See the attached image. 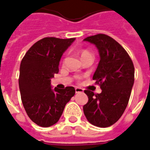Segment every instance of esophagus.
<instances>
[{
    "label": "esophagus",
    "instance_id": "1",
    "mask_svg": "<svg viewBox=\"0 0 150 150\" xmlns=\"http://www.w3.org/2000/svg\"><path fill=\"white\" fill-rule=\"evenodd\" d=\"M75 91H76V93H81V92H83V90L82 88H79V87H76V88H75Z\"/></svg>",
    "mask_w": 150,
    "mask_h": 150
}]
</instances>
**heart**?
I'll return each instance as SVG.
<instances>
[{
    "instance_id": "1",
    "label": "heart",
    "mask_w": 150,
    "mask_h": 150,
    "mask_svg": "<svg viewBox=\"0 0 150 150\" xmlns=\"http://www.w3.org/2000/svg\"><path fill=\"white\" fill-rule=\"evenodd\" d=\"M90 54V53H89L88 51H85V50H83V51H82V52H81V57H82V56H83V55H85V54Z\"/></svg>"
}]
</instances>
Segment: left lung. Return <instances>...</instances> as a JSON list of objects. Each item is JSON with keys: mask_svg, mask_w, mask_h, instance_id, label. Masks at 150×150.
Instances as JSON below:
<instances>
[{"mask_svg": "<svg viewBox=\"0 0 150 150\" xmlns=\"http://www.w3.org/2000/svg\"><path fill=\"white\" fill-rule=\"evenodd\" d=\"M83 41L93 44L98 51L100 61L93 80L100 85L102 92L85 90L88 102L83 106L89 123L107 127L117 122L127 107L134 81V68L125 48L105 34H97Z\"/></svg>", "mask_w": 150, "mask_h": 150, "instance_id": "8db88e82", "label": "left lung"}]
</instances>
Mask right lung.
Wrapping results in <instances>:
<instances>
[{"mask_svg":"<svg viewBox=\"0 0 150 150\" xmlns=\"http://www.w3.org/2000/svg\"><path fill=\"white\" fill-rule=\"evenodd\" d=\"M75 38H45L28 50L20 64L18 85L28 117L43 127L59 121L67 103L75 95L74 87L52 88L51 79L59 73L60 59Z\"/></svg>","mask_w":150,"mask_h":150,"instance_id":"1","label":"right lung"}]
</instances>
